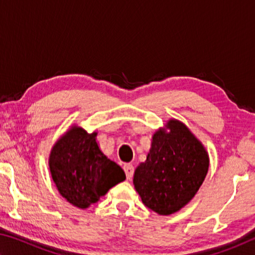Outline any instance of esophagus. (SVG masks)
<instances>
[{"label":"esophagus","mask_w":255,"mask_h":255,"mask_svg":"<svg viewBox=\"0 0 255 255\" xmlns=\"http://www.w3.org/2000/svg\"><path fill=\"white\" fill-rule=\"evenodd\" d=\"M124 170H125V173H126L127 179L130 180L133 176V171H135V169H133V166H132V164H130V163L125 164Z\"/></svg>","instance_id":"34e87169"}]
</instances>
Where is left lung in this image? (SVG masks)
<instances>
[{
  "instance_id": "obj_1",
  "label": "left lung",
  "mask_w": 255,
  "mask_h": 255,
  "mask_svg": "<svg viewBox=\"0 0 255 255\" xmlns=\"http://www.w3.org/2000/svg\"><path fill=\"white\" fill-rule=\"evenodd\" d=\"M165 132L154 133L147 158L133 174V185L143 204L159 215H171L192 199L208 172V153L178 120Z\"/></svg>"
}]
</instances>
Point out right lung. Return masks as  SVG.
Instances as JSON below:
<instances>
[{"mask_svg": "<svg viewBox=\"0 0 255 255\" xmlns=\"http://www.w3.org/2000/svg\"><path fill=\"white\" fill-rule=\"evenodd\" d=\"M97 132L73 127L51 149L49 169L58 191L73 206L88 208L126 180L117 163L99 148Z\"/></svg>", "mask_w": 255, "mask_h": 255, "instance_id": "add662e5", "label": "right lung"}]
</instances>
